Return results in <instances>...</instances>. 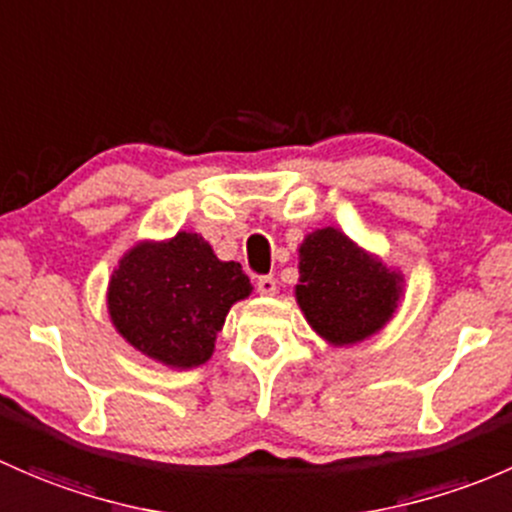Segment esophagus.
Returning a JSON list of instances; mask_svg holds the SVG:
<instances>
[{"label":"esophagus","mask_w":512,"mask_h":512,"mask_svg":"<svg viewBox=\"0 0 512 512\" xmlns=\"http://www.w3.org/2000/svg\"><path fill=\"white\" fill-rule=\"evenodd\" d=\"M256 291L261 295H276L278 291V281L273 276H261L256 281Z\"/></svg>","instance_id":"1"}]
</instances>
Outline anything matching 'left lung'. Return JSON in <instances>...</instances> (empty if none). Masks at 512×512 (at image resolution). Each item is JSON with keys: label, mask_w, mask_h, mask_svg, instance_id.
<instances>
[{"label": "left lung", "mask_w": 512, "mask_h": 512, "mask_svg": "<svg viewBox=\"0 0 512 512\" xmlns=\"http://www.w3.org/2000/svg\"><path fill=\"white\" fill-rule=\"evenodd\" d=\"M295 300L310 328L333 347L377 335L399 308L404 276L335 226L310 231L298 249Z\"/></svg>", "instance_id": "8db88e82"}]
</instances>
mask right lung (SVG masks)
Instances as JSON below:
<instances>
[{"label":"right lung","instance_id":"add662e5","mask_svg":"<svg viewBox=\"0 0 512 512\" xmlns=\"http://www.w3.org/2000/svg\"><path fill=\"white\" fill-rule=\"evenodd\" d=\"M241 263L219 261L194 231L142 239L108 281V315L128 345L172 370H192L214 355L231 305L249 298Z\"/></svg>","mask_w":512,"mask_h":512}]
</instances>
